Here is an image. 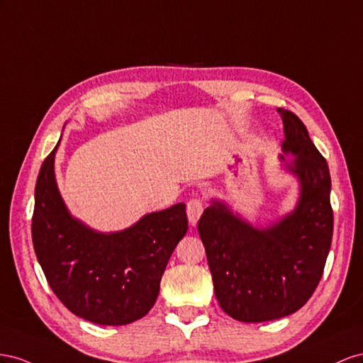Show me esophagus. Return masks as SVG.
<instances>
[{
  "label": "esophagus",
  "instance_id": "1",
  "mask_svg": "<svg viewBox=\"0 0 363 363\" xmlns=\"http://www.w3.org/2000/svg\"><path fill=\"white\" fill-rule=\"evenodd\" d=\"M203 211V202L198 198H193L187 202V216L191 225H196Z\"/></svg>",
  "mask_w": 363,
  "mask_h": 363
}]
</instances>
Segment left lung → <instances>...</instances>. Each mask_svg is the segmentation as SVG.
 <instances>
[{"label":"left lung","instance_id":"obj_1","mask_svg":"<svg viewBox=\"0 0 363 363\" xmlns=\"http://www.w3.org/2000/svg\"><path fill=\"white\" fill-rule=\"evenodd\" d=\"M277 111L284 124L283 152L295 155L286 162L299 179L295 210L258 230L213 201L198 223L217 301L242 323H264L301 308L324 274L333 237L327 161L304 123L291 111ZM279 158L284 161L283 155Z\"/></svg>","mask_w":363,"mask_h":363}]
</instances>
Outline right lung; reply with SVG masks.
I'll return each mask as SVG.
<instances>
[{
    "label": "right lung",
    "mask_w": 363,
    "mask_h": 363,
    "mask_svg": "<svg viewBox=\"0 0 363 363\" xmlns=\"http://www.w3.org/2000/svg\"><path fill=\"white\" fill-rule=\"evenodd\" d=\"M59 146V143H57ZM53 149L35 189L32 239L51 291L69 312L100 325H124L149 313L176 245L187 233L184 203L103 234L72 217L55 178Z\"/></svg>",
    "instance_id": "1"
}]
</instances>
